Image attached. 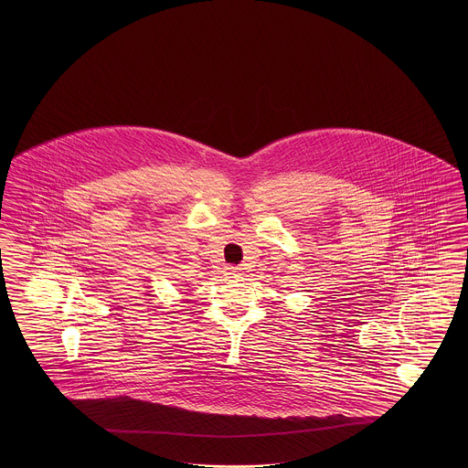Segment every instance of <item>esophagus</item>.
Segmentation results:
<instances>
[{
	"label": "esophagus",
	"instance_id": "obj_1",
	"mask_svg": "<svg viewBox=\"0 0 468 468\" xmlns=\"http://www.w3.org/2000/svg\"><path fill=\"white\" fill-rule=\"evenodd\" d=\"M225 274H227L228 278H239V276H241L240 270L233 268V266H225Z\"/></svg>",
	"mask_w": 468,
	"mask_h": 468
}]
</instances>
